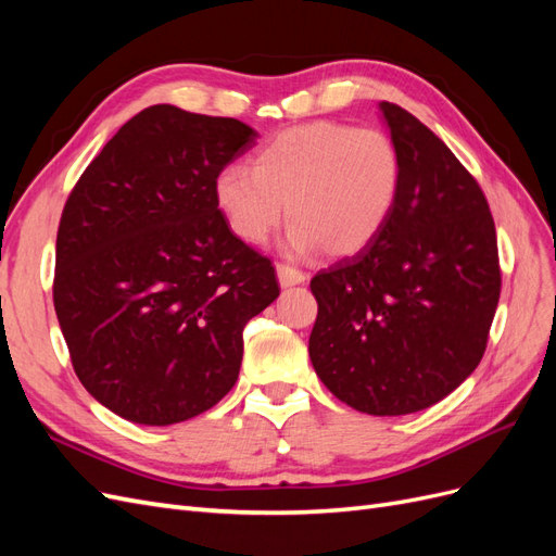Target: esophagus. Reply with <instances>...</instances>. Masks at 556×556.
Here are the masks:
<instances>
[{
    "mask_svg": "<svg viewBox=\"0 0 556 556\" xmlns=\"http://www.w3.org/2000/svg\"><path fill=\"white\" fill-rule=\"evenodd\" d=\"M276 274H278L280 288H292V285L306 282V274L299 271V268H294V266H288V264H278Z\"/></svg>",
    "mask_w": 556,
    "mask_h": 556,
    "instance_id": "obj_1",
    "label": "esophagus"
}]
</instances>
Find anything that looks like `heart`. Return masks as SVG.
I'll return each mask as SVG.
<instances>
[{
	"label": "heart",
	"mask_w": 556,
	"mask_h": 556,
	"mask_svg": "<svg viewBox=\"0 0 556 556\" xmlns=\"http://www.w3.org/2000/svg\"><path fill=\"white\" fill-rule=\"evenodd\" d=\"M401 178L403 162L390 134L317 121L278 131L252 155V169L225 166L213 194L229 229L245 243H262L285 204L292 252L350 257L390 220Z\"/></svg>",
	"instance_id": "1"
}]
</instances>
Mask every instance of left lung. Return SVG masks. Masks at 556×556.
<instances>
[{"label": "left lung", "instance_id": "1", "mask_svg": "<svg viewBox=\"0 0 556 556\" xmlns=\"http://www.w3.org/2000/svg\"><path fill=\"white\" fill-rule=\"evenodd\" d=\"M403 178L378 237L311 280L308 341L327 390L366 415L425 410L476 371L501 294L490 206L415 115L380 102Z\"/></svg>", "mask_w": 556, "mask_h": 556}]
</instances>
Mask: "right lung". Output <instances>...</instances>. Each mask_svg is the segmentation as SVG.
Returning <instances> with one entry per match:
<instances>
[{
	"label": "right lung",
	"instance_id": "right-lung-1",
	"mask_svg": "<svg viewBox=\"0 0 556 556\" xmlns=\"http://www.w3.org/2000/svg\"><path fill=\"white\" fill-rule=\"evenodd\" d=\"M260 134L157 104L117 129L66 199L53 301L83 387L134 425L213 408L239 378L243 327L280 294L231 233L213 185Z\"/></svg>",
	"mask_w": 556,
	"mask_h": 556
}]
</instances>
